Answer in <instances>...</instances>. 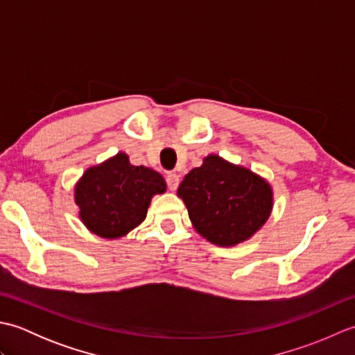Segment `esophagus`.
I'll return each mask as SVG.
<instances>
[{
	"label": "esophagus",
	"mask_w": 355,
	"mask_h": 355,
	"mask_svg": "<svg viewBox=\"0 0 355 355\" xmlns=\"http://www.w3.org/2000/svg\"><path fill=\"white\" fill-rule=\"evenodd\" d=\"M166 182H168V187L171 191H177L178 183H180V177L175 172H169L168 175H166Z\"/></svg>",
	"instance_id": "34e87169"
}]
</instances>
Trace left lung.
Here are the masks:
<instances>
[{"mask_svg": "<svg viewBox=\"0 0 355 355\" xmlns=\"http://www.w3.org/2000/svg\"><path fill=\"white\" fill-rule=\"evenodd\" d=\"M177 195L195 230L220 247L250 239L273 210V189L266 178L216 154L187 173Z\"/></svg>", "mask_w": 355, "mask_h": 355, "instance_id": "obj_1", "label": "left lung"}]
</instances>
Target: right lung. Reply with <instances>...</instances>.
Listing matches in <instances>:
<instances>
[{
    "instance_id": "add662e5",
    "label": "right lung",
    "mask_w": 355,
    "mask_h": 355,
    "mask_svg": "<svg viewBox=\"0 0 355 355\" xmlns=\"http://www.w3.org/2000/svg\"><path fill=\"white\" fill-rule=\"evenodd\" d=\"M166 192L164 178L157 171L134 166L119 153L88 168L74 186L79 218L94 235L117 239L145 221L154 195Z\"/></svg>"
}]
</instances>
